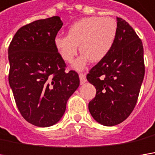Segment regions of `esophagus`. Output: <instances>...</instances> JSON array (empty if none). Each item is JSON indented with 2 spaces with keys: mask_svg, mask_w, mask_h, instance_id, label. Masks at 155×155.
Masks as SVG:
<instances>
[{
  "mask_svg": "<svg viewBox=\"0 0 155 155\" xmlns=\"http://www.w3.org/2000/svg\"><path fill=\"white\" fill-rule=\"evenodd\" d=\"M79 77H80V81H81V84H84L87 81L86 75L82 73H80L79 74Z\"/></svg>",
  "mask_w": 155,
  "mask_h": 155,
  "instance_id": "esophagus-1",
  "label": "esophagus"
}]
</instances>
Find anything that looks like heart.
Listing matches in <instances>:
<instances>
[{
    "mask_svg": "<svg viewBox=\"0 0 155 155\" xmlns=\"http://www.w3.org/2000/svg\"><path fill=\"white\" fill-rule=\"evenodd\" d=\"M117 36V23L110 17L90 16L81 18L68 29V35L57 36L54 46L67 63H73L80 50L81 56L74 68L82 69L88 61L104 59L112 49Z\"/></svg>",
    "mask_w": 155,
    "mask_h": 155,
    "instance_id": "b5f03b06",
    "label": "heart"
}]
</instances>
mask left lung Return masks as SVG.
<instances>
[{
  "label": "left lung",
  "instance_id": "left-lung-1",
  "mask_svg": "<svg viewBox=\"0 0 155 155\" xmlns=\"http://www.w3.org/2000/svg\"><path fill=\"white\" fill-rule=\"evenodd\" d=\"M113 47L87 74L96 87L88 110L96 122L113 126L122 123L133 110L145 75L144 49L140 38L122 18L117 17Z\"/></svg>",
  "mask_w": 155,
  "mask_h": 155
}]
</instances>
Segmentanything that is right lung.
I'll use <instances>...</instances> for the list:
<instances>
[{"label": "right lung", "mask_w": 155, "mask_h": 155, "mask_svg": "<svg viewBox=\"0 0 155 155\" xmlns=\"http://www.w3.org/2000/svg\"><path fill=\"white\" fill-rule=\"evenodd\" d=\"M63 25L59 16L37 20L21 27L8 47V81L23 117L36 126L58 123L70 96L80 85L75 71L54 46Z\"/></svg>", "instance_id": "add662e5"}]
</instances>
